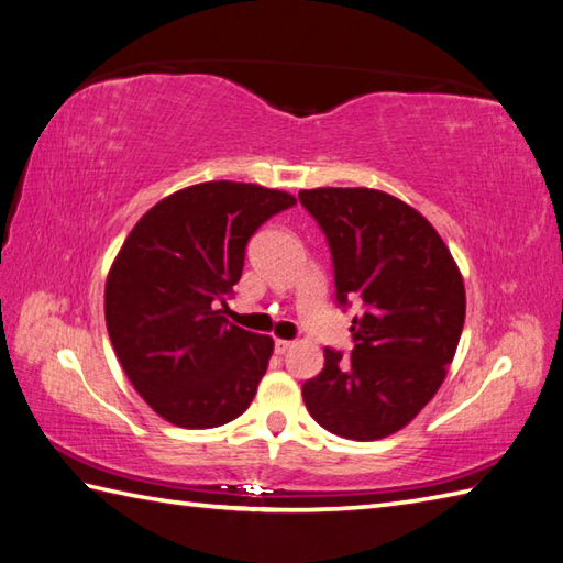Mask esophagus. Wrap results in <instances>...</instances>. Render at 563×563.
<instances>
[{
  "instance_id": "1",
  "label": "esophagus",
  "mask_w": 563,
  "mask_h": 563,
  "mask_svg": "<svg viewBox=\"0 0 563 563\" xmlns=\"http://www.w3.org/2000/svg\"><path fill=\"white\" fill-rule=\"evenodd\" d=\"M292 345V341H285V339H275V353H285Z\"/></svg>"
}]
</instances>
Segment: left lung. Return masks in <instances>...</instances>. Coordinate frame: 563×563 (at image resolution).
Listing matches in <instances>:
<instances>
[{
	"mask_svg": "<svg viewBox=\"0 0 563 563\" xmlns=\"http://www.w3.org/2000/svg\"><path fill=\"white\" fill-rule=\"evenodd\" d=\"M324 232L336 302H363L353 353L324 349V369L302 385L307 411L329 433L379 440L435 397L464 327V283L421 212L373 188L300 190Z\"/></svg>",
	"mask_w": 563,
	"mask_h": 563,
	"instance_id": "left-lung-1",
	"label": "left lung"
}]
</instances>
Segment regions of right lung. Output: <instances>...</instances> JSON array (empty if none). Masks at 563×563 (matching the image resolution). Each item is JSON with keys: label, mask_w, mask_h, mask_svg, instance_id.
Segmentation results:
<instances>
[{"label": "right lung", "mask_w": 563, "mask_h": 563, "mask_svg": "<svg viewBox=\"0 0 563 563\" xmlns=\"http://www.w3.org/2000/svg\"><path fill=\"white\" fill-rule=\"evenodd\" d=\"M295 206L283 190L208 181L159 200L140 218L106 280V327L137 394L181 428L242 416L273 339L222 314L242 278L249 239Z\"/></svg>", "instance_id": "add662e5"}]
</instances>
